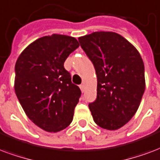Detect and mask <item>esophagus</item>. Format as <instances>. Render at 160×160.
<instances>
[{"label":"esophagus","instance_id":"1","mask_svg":"<svg viewBox=\"0 0 160 160\" xmlns=\"http://www.w3.org/2000/svg\"><path fill=\"white\" fill-rule=\"evenodd\" d=\"M80 89H81L82 92H83L84 91H85V88H84V86L82 84V85H80Z\"/></svg>","mask_w":160,"mask_h":160}]
</instances>
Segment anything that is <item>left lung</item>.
I'll return each mask as SVG.
<instances>
[{
    "mask_svg": "<svg viewBox=\"0 0 160 160\" xmlns=\"http://www.w3.org/2000/svg\"><path fill=\"white\" fill-rule=\"evenodd\" d=\"M78 41L97 74V98L88 105L94 122L108 130L118 129L135 114L145 90L143 59L116 32H95Z\"/></svg>",
    "mask_w": 160,
    "mask_h": 160,
    "instance_id": "1",
    "label": "left lung"
}]
</instances>
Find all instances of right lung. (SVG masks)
I'll list each match as a JSON object with an SVG mask.
<instances>
[{
	"label": "right lung",
	"mask_w": 160,
	"mask_h": 160,
	"mask_svg": "<svg viewBox=\"0 0 160 160\" xmlns=\"http://www.w3.org/2000/svg\"><path fill=\"white\" fill-rule=\"evenodd\" d=\"M78 47L76 38L52 34L34 41L17 58V97L27 117L47 132L63 130L73 118L81 90L63 65Z\"/></svg>",
	"instance_id": "add662e5"
}]
</instances>
